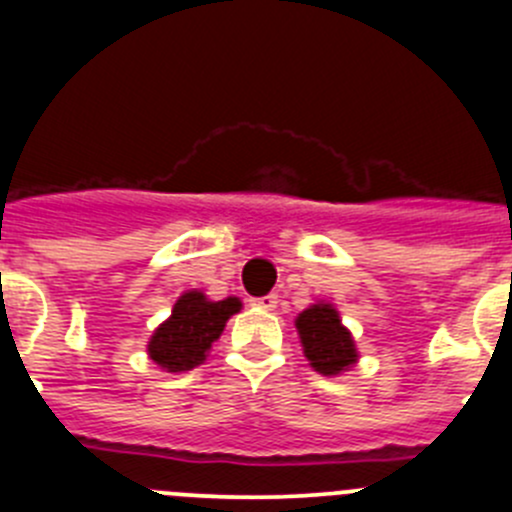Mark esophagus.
<instances>
[{"mask_svg":"<svg viewBox=\"0 0 512 512\" xmlns=\"http://www.w3.org/2000/svg\"><path fill=\"white\" fill-rule=\"evenodd\" d=\"M250 305L252 307H260V310H275V307H277V295H275V292H270V295L250 297Z\"/></svg>","mask_w":512,"mask_h":512,"instance_id":"34e87169","label":"esophagus"}]
</instances>
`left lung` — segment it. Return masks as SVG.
Segmentation results:
<instances>
[{"mask_svg": "<svg viewBox=\"0 0 512 512\" xmlns=\"http://www.w3.org/2000/svg\"><path fill=\"white\" fill-rule=\"evenodd\" d=\"M305 357L322 375H337L357 360L355 342L350 332L342 327L340 315L330 305H312L297 317Z\"/></svg>", "mask_w": 512, "mask_h": 512, "instance_id": "1", "label": "left lung"}]
</instances>
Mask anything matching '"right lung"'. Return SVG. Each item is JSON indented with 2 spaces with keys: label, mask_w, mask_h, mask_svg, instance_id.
<instances>
[{
  "label": "right lung",
  "mask_w": 512,
  "mask_h": 512,
  "mask_svg": "<svg viewBox=\"0 0 512 512\" xmlns=\"http://www.w3.org/2000/svg\"><path fill=\"white\" fill-rule=\"evenodd\" d=\"M237 297L210 302L202 292H185L172 317L157 327L150 340V357L170 372L192 370L205 360L212 342L222 335L230 315L240 310Z\"/></svg>",
  "instance_id": "1"
}]
</instances>
